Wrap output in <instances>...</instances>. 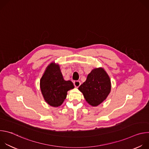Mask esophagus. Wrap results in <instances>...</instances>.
<instances>
[{
    "instance_id": "34e87169",
    "label": "esophagus",
    "mask_w": 149,
    "mask_h": 149,
    "mask_svg": "<svg viewBox=\"0 0 149 149\" xmlns=\"http://www.w3.org/2000/svg\"><path fill=\"white\" fill-rule=\"evenodd\" d=\"M81 85V83L79 81H74V86L76 88H78L79 87V86Z\"/></svg>"
}]
</instances>
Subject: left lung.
Listing matches in <instances>:
<instances>
[{
  "mask_svg": "<svg viewBox=\"0 0 149 149\" xmlns=\"http://www.w3.org/2000/svg\"><path fill=\"white\" fill-rule=\"evenodd\" d=\"M111 88V79L102 67L93 69L87 79L79 87L86 101L93 107H96L107 98Z\"/></svg>",
  "mask_w": 149,
  "mask_h": 149,
  "instance_id": "left-lung-1",
  "label": "left lung"
}]
</instances>
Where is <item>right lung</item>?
<instances>
[{"label":"right lung","mask_w":149,"mask_h":149,"mask_svg":"<svg viewBox=\"0 0 149 149\" xmlns=\"http://www.w3.org/2000/svg\"><path fill=\"white\" fill-rule=\"evenodd\" d=\"M74 88L70 80L65 81L59 65L50 63L40 79V88L45 102L54 107L61 105L65 100L68 91Z\"/></svg>","instance_id":"obj_1"}]
</instances>
